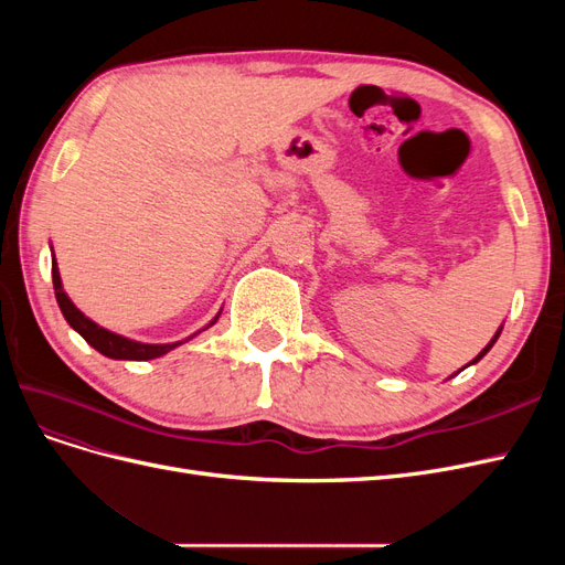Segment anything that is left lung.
Segmentation results:
<instances>
[{
  "label": "left lung",
  "instance_id": "8db88e82",
  "mask_svg": "<svg viewBox=\"0 0 565 565\" xmlns=\"http://www.w3.org/2000/svg\"><path fill=\"white\" fill-rule=\"evenodd\" d=\"M500 332H502V328H500V330H498V332H494V337H492V339H490V344H488V347H486V349H483V351H481V353H478V355H476V358H473V361H471V363H469V365H473V363H478V361H481V358H483V355H486V353H488V351H490V349H492V344H494V341H498V337H500Z\"/></svg>",
  "mask_w": 565,
  "mask_h": 565
}]
</instances>
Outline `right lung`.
Instances as JSON below:
<instances>
[{"instance_id":"add662e5","label":"right lung","mask_w":565,"mask_h":565,"mask_svg":"<svg viewBox=\"0 0 565 565\" xmlns=\"http://www.w3.org/2000/svg\"><path fill=\"white\" fill-rule=\"evenodd\" d=\"M51 278H54V292H56V301L61 306V313L65 316L67 322H71V328L75 332H79L84 337V341H87L89 347H94L98 353L115 358V361H152V358H160V355H164V353H169L172 349L183 344V341H174V344H141V341H134V339H127L122 334H115L106 328H100V324H96L94 320H89L71 301V297L63 292L61 273H58V264H56L54 254H51ZM216 320H218V316L207 324V328H212ZM207 328H204V330H207ZM193 337H188V339H193Z\"/></svg>"}]
</instances>
